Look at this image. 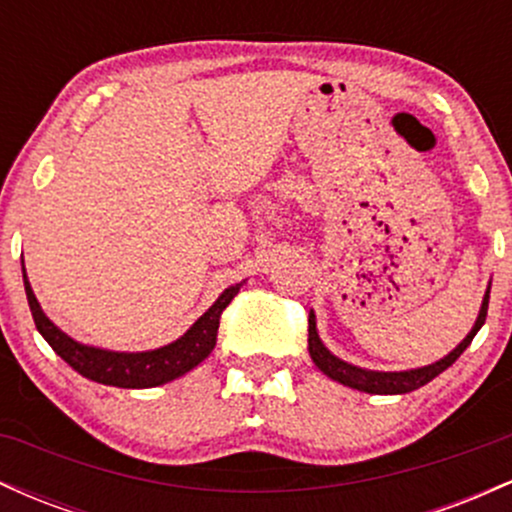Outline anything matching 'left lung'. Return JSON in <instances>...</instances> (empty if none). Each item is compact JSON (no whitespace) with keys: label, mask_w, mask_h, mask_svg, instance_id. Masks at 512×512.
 <instances>
[{"label":"left lung","mask_w":512,"mask_h":512,"mask_svg":"<svg viewBox=\"0 0 512 512\" xmlns=\"http://www.w3.org/2000/svg\"><path fill=\"white\" fill-rule=\"evenodd\" d=\"M489 291H491V286H489ZM489 291H486L484 303H481L479 317H477V322H474L472 332L462 339L457 349H452L448 356L440 358V361H436V363H431V366L414 368V370H399V373H380V370H363V368L351 366V363H344L342 358L332 356L330 351L325 349V344L320 342V337H317V330H315V315L313 313H310V317H308L310 358H313L315 366L320 368L327 378L337 380V383H342V385L354 387V390L370 392V395H404V392L419 390V387L431 383L436 375L443 373L445 368H450L452 363L462 356V351L472 344L474 334H477L481 330V325L486 322V310H489Z\"/></svg>","instance_id":"8db88e82"}]
</instances>
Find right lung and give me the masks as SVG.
<instances>
[{
	"instance_id": "right-lung-1",
	"label": "right lung",
	"mask_w": 512,
	"mask_h": 512,
	"mask_svg": "<svg viewBox=\"0 0 512 512\" xmlns=\"http://www.w3.org/2000/svg\"><path fill=\"white\" fill-rule=\"evenodd\" d=\"M23 286H26V298L28 305H31V315L38 332L52 346V351L57 356H62L76 373H81L88 380H96L101 385L144 390V387H156L180 378L187 370L199 366L214 351L221 313L236 298V293L243 284H236L223 291L219 301L211 305L207 313L199 317L178 342L161 346V349L154 351H142V354H120V351L93 349V346L74 342L72 337L57 330L48 317H45L43 310H40L31 284L26 279V269H23Z\"/></svg>"
}]
</instances>
